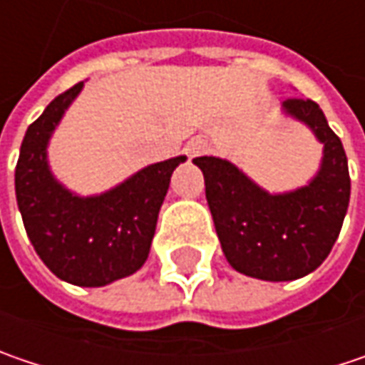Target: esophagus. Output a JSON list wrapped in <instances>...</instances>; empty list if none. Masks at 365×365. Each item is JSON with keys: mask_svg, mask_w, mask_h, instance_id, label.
<instances>
[{"mask_svg": "<svg viewBox=\"0 0 365 365\" xmlns=\"http://www.w3.org/2000/svg\"><path fill=\"white\" fill-rule=\"evenodd\" d=\"M210 148V140L204 138V136H198V138H192L187 142V157H200L204 153H208Z\"/></svg>", "mask_w": 365, "mask_h": 365, "instance_id": "1", "label": "esophagus"}]
</instances>
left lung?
<instances>
[{
  "instance_id": "8db88e82",
  "label": "left lung",
  "mask_w": 365,
  "mask_h": 365,
  "mask_svg": "<svg viewBox=\"0 0 365 365\" xmlns=\"http://www.w3.org/2000/svg\"><path fill=\"white\" fill-rule=\"evenodd\" d=\"M285 109L324 144L322 169L297 192L270 196L231 163L196 157L206 200L227 262L262 281H293L331 254L349 206V167L341 138L312 98L289 97Z\"/></svg>"
}]
</instances>
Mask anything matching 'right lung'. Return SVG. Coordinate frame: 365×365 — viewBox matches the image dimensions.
I'll return each mask as SVG.
<instances>
[{"instance_id": "obj_1", "label": "right lung", "mask_w": 365, "mask_h": 365, "mask_svg": "<svg viewBox=\"0 0 365 365\" xmlns=\"http://www.w3.org/2000/svg\"><path fill=\"white\" fill-rule=\"evenodd\" d=\"M80 88L82 82L57 95L29 125L16 163V200L31 244L55 277L101 287L146 262L171 173L185 157L155 163L103 196H72L49 173L45 148Z\"/></svg>"}]
</instances>
